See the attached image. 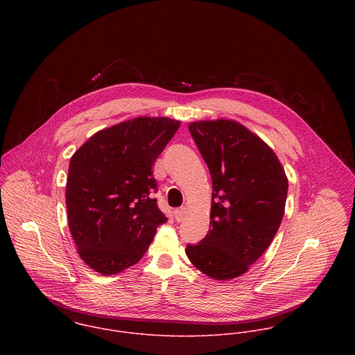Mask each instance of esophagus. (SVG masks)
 Instances as JSON below:
<instances>
[{"instance_id": "obj_1", "label": "esophagus", "mask_w": 355, "mask_h": 355, "mask_svg": "<svg viewBox=\"0 0 355 355\" xmlns=\"http://www.w3.org/2000/svg\"><path fill=\"white\" fill-rule=\"evenodd\" d=\"M173 216H175V220H176V221H182V220L184 218V216H186V207L176 209V210L173 211Z\"/></svg>"}]
</instances>
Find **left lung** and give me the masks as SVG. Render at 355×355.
I'll use <instances>...</instances> for the list:
<instances>
[{"label": "left lung", "instance_id": "obj_1", "mask_svg": "<svg viewBox=\"0 0 355 355\" xmlns=\"http://www.w3.org/2000/svg\"><path fill=\"white\" fill-rule=\"evenodd\" d=\"M211 176L210 228L187 245L191 263L214 280L239 277L272 243L284 216L288 179L277 155L236 120L189 124Z\"/></svg>", "mask_w": 355, "mask_h": 355}]
</instances>
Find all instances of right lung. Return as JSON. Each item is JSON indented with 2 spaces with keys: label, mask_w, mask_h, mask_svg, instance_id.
Wrapping results in <instances>:
<instances>
[{
  "label": "right lung",
  "mask_w": 355,
  "mask_h": 355,
  "mask_svg": "<svg viewBox=\"0 0 355 355\" xmlns=\"http://www.w3.org/2000/svg\"><path fill=\"white\" fill-rule=\"evenodd\" d=\"M169 117H135L97 131L71 157L65 203L80 258L110 276L135 265L166 221L153 165L179 130Z\"/></svg>",
  "instance_id": "right-lung-1"
}]
</instances>
